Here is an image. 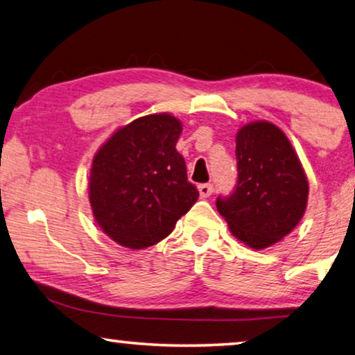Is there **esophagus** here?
I'll return each mask as SVG.
<instances>
[{
    "label": "esophagus",
    "instance_id": "obj_1",
    "mask_svg": "<svg viewBox=\"0 0 355 355\" xmlns=\"http://www.w3.org/2000/svg\"><path fill=\"white\" fill-rule=\"evenodd\" d=\"M198 189H199L200 198H209V196H210L211 193H214V184L202 183V184H199Z\"/></svg>",
    "mask_w": 355,
    "mask_h": 355
}]
</instances>
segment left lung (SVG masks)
<instances>
[{"mask_svg": "<svg viewBox=\"0 0 355 355\" xmlns=\"http://www.w3.org/2000/svg\"><path fill=\"white\" fill-rule=\"evenodd\" d=\"M237 183L216 209L232 234L248 247L266 248L303 218L309 184L292 144L277 125L257 121L236 135Z\"/></svg>", "mask_w": 355, "mask_h": 355, "instance_id": "1", "label": "left lung"}]
</instances>
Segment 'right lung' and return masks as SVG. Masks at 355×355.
Returning a JSON list of instances; mask_svg holds the SVG:
<instances>
[{
  "instance_id": "obj_1",
  "label": "right lung",
  "mask_w": 355,
  "mask_h": 355,
  "mask_svg": "<svg viewBox=\"0 0 355 355\" xmlns=\"http://www.w3.org/2000/svg\"><path fill=\"white\" fill-rule=\"evenodd\" d=\"M180 134L177 118L148 114L116 130L95 155L89 200L97 225L119 245L157 244L198 200L175 148Z\"/></svg>"
}]
</instances>
